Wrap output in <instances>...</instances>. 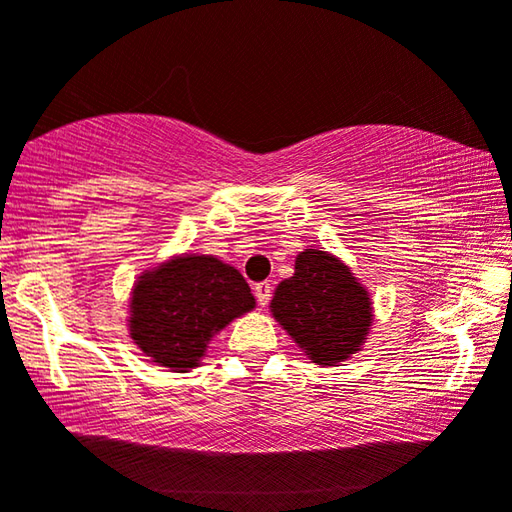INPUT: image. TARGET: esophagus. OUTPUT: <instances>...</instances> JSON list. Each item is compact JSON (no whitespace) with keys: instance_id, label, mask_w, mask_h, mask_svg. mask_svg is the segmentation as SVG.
Here are the masks:
<instances>
[{"instance_id":"esophagus-1","label":"esophagus","mask_w":512,"mask_h":512,"mask_svg":"<svg viewBox=\"0 0 512 512\" xmlns=\"http://www.w3.org/2000/svg\"><path fill=\"white\" fill-rule=\"evenodd\" d=\"M254 295H256L258 304L265 306L267 302H270V295H272V283H270V281H261V283H256V286H254Z\"/></svg>"}]
</instances>
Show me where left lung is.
<instances>
[{
  "mask_svg": "<svg viewBox=\"0 0 512 512\" xmlns=\"http://www.w3.org/2000/svg\"><path fill=\"white\" fill-rule=\"evenodd\" d=\"M270 313L316 366L357 355L373 325L368 288L348 263L320 247L295 256V274L274 290Z\"/></svg>",
  "mask_w": 512,
  "mask_h": 512,
  "instance_id": "1",
  "label": "left lung"
}]
</instances>
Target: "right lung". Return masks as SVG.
Wrapping results in <instances>:
<instances>
[{"instance_id":"1","label":"right lung","mask_w":512,"mask_h":512,"mask_svg":"<svg viewBox=\"0 0 512 512\" xmlns=\"http://www.w3.org/2000/svg\"><path fill=\"white\" fill-rule=\"evenodd\" d=\"M256 309L249 283L212 254H176L148 267L130 290L128 332L157 366L187 373L212 336Z\"/></svg>"}]
</instances>
